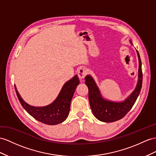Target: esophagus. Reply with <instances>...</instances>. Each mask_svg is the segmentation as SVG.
<instances>
[{
	"label": "esophagus",
	"mask_w": 156,
	"mask_h": 156,
	"mask_svg": "<svg viewBox=\"0 0 156 156\" xmlns=\"http://www.w3.org/2000/svg\"><path fill=\"white\" fill-rule=\"evenodd\" d=\"M86 74H87V70L86 69H84V68H81V69H80L78 71V77L81 79L84 78Z\"/></svg>",
	"instance_id": "1"
}]
</instances>
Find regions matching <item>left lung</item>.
Here are the masks:
<instances>
[{
    "mask_svg": "<svg viewBox=\"0 0 156 156\" xmlns=\"http://www.w3.org/2000/svg\"><path fill=\"white\" fill-rule=\"evenodd\" d=\"M136 51L139 60L138 84L133 94L123 102L116 103L104 100L102 98L93 78L90 76H86L85 77V83L88 87V98L90 107L94 116L99 121L111 122L122 119L132 109L136 101L142 85V62L138 51L137 50Z\"/></svg>",
    "mask_w": 156,
    "mask_h": 156,
    "instance_id": "1",
    "label": "left lung"
}]
</instances>
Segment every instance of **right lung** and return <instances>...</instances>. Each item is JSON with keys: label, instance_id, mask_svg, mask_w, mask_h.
<instances>
[{"label": "right lung", "instance_id": "obj_1", "mask_svg": "<svg viewBox=\"0 0 156 156\" xmlns=\"http://www.w3.org/2000/svg\"><path fill=\"white\" fill-rule=\"evenodd\" d=\"M80 80L77 75L63 86L57 98L51 104L42 107H33L23 100L15 87L16 93L21 105L27 113L38 121L55 125L65 121L69 114L70 103Z\"/></svg>", "mask_w": 156, "mask_h": 156}]
</instances>
